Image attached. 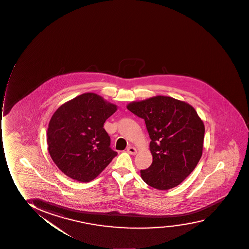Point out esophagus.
Instances as JSON below:
<instances>
[{
  "instance_id": "34e87169",
  "label": "esophagus",
  "mask_w": 249,
  "mask_h": 249,
  "mask_svg": "<svg viewBox=\"0 0 249 249\" xmlns=\"http://www.w3.org/2000/svg\"><path fill=\"white\" fill-rule=\"evenodd\" d=\"M127 151H128V153H129V154H130V155H133V156H135V155H136V154H137V150L135 149V147L133 146L128 147V149H127Z\"/></svg>"
}]
</instances>
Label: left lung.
Returning <instances> with one entry per match:
<instances>
[{"instance_id":"obj_1","label":"left lung","mask_w":249,"mask_h":249,"mask_svg":"<svg viewBox=\"0 0 249 249\" xmlns=\"http://www.w3.org/2000/svg\"><path fill=\"white\" fill-rule=\"evenodd\" d=\"M144 119L153 161L141 171L149 186L165 191L180 185L194 171L203 150L205 126L195 108L172 97H151L127 105Z\"/></svg>"}]
</instances>
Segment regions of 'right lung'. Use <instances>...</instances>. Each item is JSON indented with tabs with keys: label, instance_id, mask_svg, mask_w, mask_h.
<instances>
[{
	"label": "right lung",
	"instance_id": "right-lung-1",
	"mask_svg": "<svg viewBox=\"0 0 249 249\" xmlns=\"http://www.w3.org/2000/svg\"><path fill=\"white\" fill-rule=\"evenodd\" d=\"M118 106L94 93L75 97L54 112L48 124V152L63 174L80 182L94 180L117 152L104 124Z\"/></svg>",
	"mask_w": 249,
	"mask_h": 249
}]
</instances>
